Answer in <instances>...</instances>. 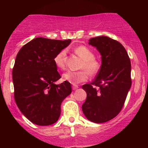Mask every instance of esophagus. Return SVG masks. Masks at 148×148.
<instances>
[{
    "label": "esophagus",
    "mask_w": 148,
    "mask_h": 148,
    "mask_svg": "<svg viewBox=\"0 0 148 148\" xmlns=\"http://www.w3.org/2000/svg\"><path fill=\"white\" fill-rule=\"evenodd\" d=\"M78 87H79V86H77V85L74 84L72 86V89H73V90H76V89H78Z\"/></svg>",
    "instance_id": "34e87169"
}]
</instances>
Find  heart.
Masks as SVG:
<instances>
[{"label":"heart","mask_w":148,"mask_h":148,"mask_svg":"<svg viewBox=\"0 0 148 148\" xmlns=\"http://www.w3.org/2000/svg\"><path fill=\"white\" fill-rule=\"evenodd\" d=\"M74 52L79 56L83 62L80 65V69L83 70L78 71H67L62 74V78L66 82L77 84L85 82L88 79L89 74L95 75L101 69L102 63L99 60L95 58L93 51L85 46H79L74 49ZM66 50L63 49L60 51L54 57L55 65L59 69H64L66 64ZM86 70H85V69Z\"/></svg>","instance_id":"1"}]
</instances>
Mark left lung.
Masks as SVG:
<instances>
[{
    "instance_id": "1",
    "label": "left lung",
    "mask_w": 148,
    "mask_h": 148,
    "mask_svg": "<svg viewBox=\"0 0 148 148\" xmlns=\"http://www.w3.org/2000/svg\"><path fill=\"white\" fill-rule=\"evenodd\" d=\"M89 44L102 55V67L92 83L82 86L86 99L82 107L88 120L103 123L123 107L132 84L130 59L124 46L110 37L92 38Z\"/></svg>"
}]
</instances>
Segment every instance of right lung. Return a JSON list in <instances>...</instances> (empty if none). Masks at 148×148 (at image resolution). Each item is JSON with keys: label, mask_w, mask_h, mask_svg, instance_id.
<instances>
[{"label": "right lung", "mask_w": 148, "mask_h": 148, "mask_svg": "<svg viewBox=\"0 0 148 148\" xmlns=\"http://www.w3.org/2000/svg\"><path fill=\"white\" fill-rule=\"evenodd\" d=\"M71 41L38 37L25 44L16 56L12 71L14 99L23 115L36 125L55 123L62 101L71 93L68 82L54 84L61 76L53 60Z\"/></svg>", "instance_id": "add662e5"}]
</instances>
